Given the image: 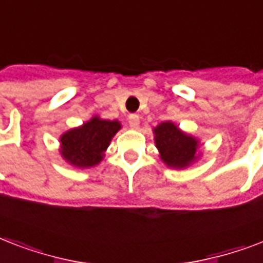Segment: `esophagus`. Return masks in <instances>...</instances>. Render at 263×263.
Segmentation results:
<instances>
[{
    "instance_id": "esophagus-1",
    "label": "esophagus",
    "mask_w": 263,
    "mask_h": 263,
    "mask_svg": "<svg viewBox=\"0 0 263 263\" xmlns=\"http://www.w3.org/2000/svg\"><path fill=\"white\" fill-rule=\"evenodd\" d=\"M139 116L135 115V113H132V115H129V117H128V123H129V125H131V128H138L139 127Z\"/></svg>"
}]
</instances>
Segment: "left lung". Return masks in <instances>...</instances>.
I'll list each match as a JSON object with an SVG mask.
<instances>
[{
  "instance_id": "left-lung-1",
  "label": "left lung",
  "mask_w": 263,
  "mask_h": 263,
  "mask_svg": "<svg viewBox=\"0 0 263 263\" xmlns=\"http://www.w3.org/2000/svg\"><path fill=\"white\" fill-rule=\"evenodd\" d=\"M156 144L160 150L161 160L172 168H185L195 160L198 140L185 135L171 121L160 124L154 129Z\"/></svg>"
}]
</instances>
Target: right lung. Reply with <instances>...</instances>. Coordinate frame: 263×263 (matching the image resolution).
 Returning <instances> with one entry per match:
<instances>
[{"label":"right lung","mask_w":263,"mask_h":263,"mask_svg":"<svg viewBox=\"0 0 263 263\" xmlns=\"http://www.w3.org/2000/svg\"><path fill=\"white\" fill-rule=\"evenodd\" d=\"M121 125L119 121L91 119L61 136V154L69 164L88 168L102 160L103 153Z\"/></svg>","instance_id":"obj_1"}]
</instances>
